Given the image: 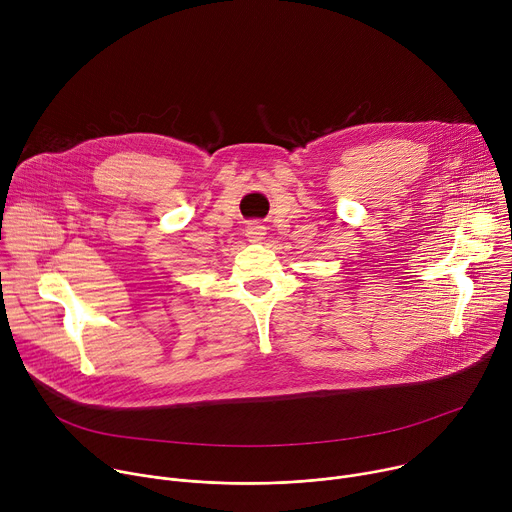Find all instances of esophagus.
I'll return each instance as SVG.
<instances>
[{"label":"esophagus","instance_id":"obj_1","mask_svg":"<svg viewBox=\"0 0 512 512\" xmlns=\"http://www.w3.org/2000/svg\"><path fill=\"white\" fill-rule=\"evenodd\" d=\"M245 235H247V239L251 241V243H259V241H263L265 239V227L261 225V223H257V221H253V223H249L247 225V229H245Z\"/></svg>","mask_w":512,"mask_h":512}]
</instances>
